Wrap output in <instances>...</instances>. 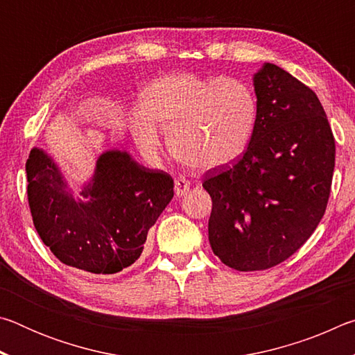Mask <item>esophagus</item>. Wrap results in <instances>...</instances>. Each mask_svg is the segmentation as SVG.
I'll return each instance as SVG.
<instances>
[{"instance_id":"esophagus-1","label":"esophagus","mask_w":355,"mask_h":355,"mask_svg":"<svg viewBox=\"0 0 355 355\" xmlns=\"http://www.w3.org/2000/svg\"><path fill=\"white\" fill-rule=\"evenodd\" d=\"M191 188V183L188 182L186 178H177L175 180V186H173V191H175V196L177 197H182L186 196L189 192Z\"/></svg>"}]
</instances>
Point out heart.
Returning <instances> with one entry per match:
<instances>
[{
  "instance_id": "1",
  "label": "heart",
  "mask_w": 355,
  "mask_h": 355,
  "mask_svg": "<svg viewBox=\"0 0 355 355\" xmlns=\"http://www.w3.org/2000/svg\"><path fill=\"white\" fill-rule=\"evenodd\" d=\"M257 97L235 78L175 73L155 80L131 112V131L144 152L158 155L169 131L173 155L196 169L232 164L248 148L257 123Z\"/></svg>"
}]
</instances>
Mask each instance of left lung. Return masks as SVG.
<instances>
[{
  "instance_id": "obj_1",
  "label": "left lung",
  "mask_w": 355,
  "mask_h": 355,
  "mask_svg": "<svg viewBox=\"0 0 355 355\" xmlns=\"http://www.w3.org/2000/svg\"><path fill=\"white\" fill-rule=\"evenodd\" d=\"M257 123L238 163L207 172L211 196L208 239L236 271L285 261L326 213L335 139L310 87L274 64L254 75Z\"/></svg>"
}]
</instances>
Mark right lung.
<instances>
[{
	"mask_svg": "<svg viewBox=\"0 0 355 355\" xmlns=\"http://www.w3.org/2000/svg\"><path fill=\"white\" fill-rule=\"evenodd\" d=\"M26 177L40 239L58 260L91 274H116L131 266L142 254L150 227L173 197L169 173L148 169L120 150L98 156L80 197L39 147L29 153Z\"/></svg>",
	"mask_w": 355,
	"mask_h": 355,
	"instance_id": "obj_1",
	"label": "right lung"
}]
</instances>
